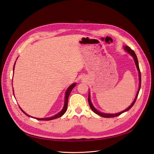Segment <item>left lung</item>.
<instances>
[{
  "label": "left lung",
  "instance_id": "obj_1",
  "mask_svg": "<svg viewBox=\"0 0 154 154\" xmlns=\"http://www.w3.org/2000/svg\"><path fill=\"white\" fill-rule=\"evenodd\" d=\"M124 49H125V50H126V51H127V52H128V53H129L131 55V56L133 57V58H134V60L135 64H136V67H137V69H138V72H139V80H140L139 89H138V91L137 94H136V98H135L134 101L132 103V104L128 108V109H126L125 110H124V111H122V112H120V113H116V114H111V113H101V112L98 111V110H96V109H95V108L93 106V104H92V103H91V100H90V98H90V97H89V96H88V102H89V106H90V107H91V110H92L95 113H96V114H98V115H99V116H101V117H103L110 118V117H117V116H120L121 114H122V113H124V112H126V111H128V110L131 109V107L134 105V103H135V101H136V99H137V98H138V93H139V91H140V88H141V72H140V68H139L138 58H137V56H136L135 53L134 52V51L132 50L129 47H128V45H126V46H125V47H124Z\"/></svg>",
  "mask_w": 154,
  "mask_h": 154
}]
</instances>
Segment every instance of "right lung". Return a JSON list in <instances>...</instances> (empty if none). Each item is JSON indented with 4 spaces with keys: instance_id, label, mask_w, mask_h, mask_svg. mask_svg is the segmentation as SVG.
I'll return each instance as SVG.
<instances>
[{
    "instance_id": "1",
    "label": "right lung",
    "mask_w": 154,
    "mask_h": 154,
    "mask_svg": "<svg viewBox=\"0 0 154 154\" xmlns=\"http://www.w3.org/2000/svg\"><path fill=\"white\" fill-rule=\"evenodd\" d=\"M15 65V63H14ZM14 67H13V71H14ZM76 86V84L75 83H73V84H72L71 86L68 88L66 90V94H65V105H64V106L62 110L58 113V114H56L53 117H48V118H43V119H38V118H35L36 119H37V120H39V121H51V120H53V119H57V118H59L60 117H61L64 114V113L66 112V109H67V106H68V97H69V95L72 91V89L75 87ZM23 112L25 115H26L27 116L30 117L28 115H27L26 113L23 112V110L21 109H20Z\"/></svg>"
}]
</instances>
